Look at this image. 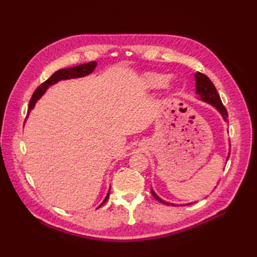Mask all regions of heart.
I'll return each mask as SVG.
<instances>
[{
	"mask_svg": "<svg viewBox=\"0 0 257 257\" xmlns=\"http://www.w3.org/2000/svg\"><path fill=\"white\" fill-rule=\"evenodd\" d=\"M143 85L147 90H155L162 87L170 88L173 85V78H168L164 74L148 73L143 77Z\"/></svg>",
	"mask_w": 257,
	"mask_h": 257,
	"instance_id": "b5f03b06",
	"label": "heart"
}]
</instances>
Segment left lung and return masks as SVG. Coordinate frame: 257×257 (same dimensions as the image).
Listing matches in <instances>:
<instances>
[{"label": "left lung", "instance_id": "1", "mask_svg": "<svg viewBox=\"0 0 257 257\" xmlns=\"http://www.w3.org/2000/svg\"><path fill=\"white\" fill-rule=\"evenodd\" d=\"M194 77H195V93L197 94V98L199 100H201V102H205L207 104H210L212 107H214L215 109L219 111V113L222 115V118L224 121L227 120V111L226 109H225V107L223 106L222 104V100L220 98V95L219 93H217L214 84L212 83V81L210 80L208 77L204 74L201 73H195V75H194ZM229 148H230V144H229ZM229 155H230V151L228 152V155L226 158V161H228L229 159ZM151 194L153 195V197L155 199H158L160 203L164 204V205H167V206H178L176 204H173V203H168V201H165L164 199H162L160 196H158L157 194H155V192L153 191V189L151 188ZM191 204H194V203H189V204H185V205H191ZM182 206V205H181Z\"/></svg>", "mask_w": 257, "mask_h": 257}]
</instances>
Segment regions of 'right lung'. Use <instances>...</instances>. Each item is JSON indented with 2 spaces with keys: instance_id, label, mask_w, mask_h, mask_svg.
Segmentation results:
<instances>
[{
  "instance_id": "obj_1",
  "label": "right lung",
  "mask_w": 257,
  "mask_h": 257,
  "mask_svg": "<svg viewBox=\"0 0 257 257\" xmlns=\"http://www.w3.org/2000/svg\"><path fill=\"white\" fill-rule=\"evenodd\" d=\"M96 66H97L96 62L91 61V62H88V63L80 64V65H77V66L68 67V68H62V69H59V71H57L56 73H53L47 80H46L44 83H42L40 87H38L34 91L32 98H31L30 104H29V113L35 107V104H36L37 100L45 94L46 91H47L49 89V87H51V85L58 83L61 80L81 78V77L88 76L93 71H94ZM109 192H110V188H109V191H108V193H107L105 199L103 200V203L100 204L98 207L103 206L106 203L108 197H109Z\"/></svg>"
}]
</instances>
